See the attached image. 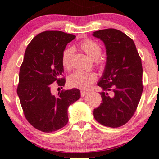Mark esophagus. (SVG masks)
<instances>
[{
  "mask_svg": "<svg viewBox=\"0 0 159 159\" xmlns=\"http://www.w3.org/2000/svg\"><path fill=\"white\" fill-rule=\"evenodd\" d=\"M87 93H88V92L87 91H84V90H81V97H84V96H86Z\"/></svg>",
  "mask_w": 159,
  "mask_h": 159,
  "instance_id": "obj_1",
  "label": "esophagus"
}]
</instances>
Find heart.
<instances>
[{
    "label": "heart",
    "mask_w": 159,
    "mask_h": 159,
    "mask_svg": "<svg viewBox=\"0 0 159 159\" xmlns=\"http://www.w3.org/2000/svg\"><path fill=\"white\" fill-rule=\"evenodd\" d=\"M80 47L93 60H97L101 55V46L93 40L84 39L81 43ZM72 53V48H67L64 49L62 54L61 63L66 69H70ZM96 80V75L93 72L75 71L68 77V84L72 87L85 90L89 88Z\"/></svg>",
    "instance_id": "heart-1"
}]
</instances>
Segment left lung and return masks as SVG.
<instances>
[{
    "mask_svg": "<svg viewBox=\"0 0 159 159\" xmlns=\"http://www.w3.org/2000/svg\"><path fill=\"white\" fill-rule=\"evenodd\" d=\"M93 36L103 42L107 56L97 83L102 102L94 109V118L105 126H122L134 115L143 92L141 59L134 41L119 30H100Z\"/></svg>",
    "mask_w": 159,
    "mask_h": 159,
    "instance_id": "8db88e82",
    "label": "left lung"
}]
</instances>
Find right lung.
<instances>
[{
    "instance_id": "add662e5",
    "label": "right lung",
    "mask_w": 159,
    "mask_h": 159,
    "mask_svg": "<svg viewBox=\"0 0 159 159\" xmlns=\"http://www.w3.org/2000/svg\"><path fill=\"white\" fill-rule=\"evenodd\" d=\"M75 36L59 30H47L36 35L27 45L19 72L17 88L25 117L43 132L61 129L68 123V108L81 97L78 89L51 92L54 81L64 86L61 57L66 45Z\"/></svg>"
}]
</instances>
